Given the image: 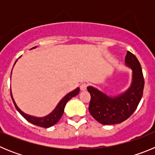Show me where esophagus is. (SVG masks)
Wrapping results in <instances>:
<instances>
[{"mask_svg": "<svg viewBox=\"0 0 155 155\" xmlns=\"http://www.w3.org/2000/svg\"><path fill=\"white\" fill-rule=\"evenodd\" d=\"M87 84L86 83H82L80 86V88L81 91H85L87 89Z\"/></svg>", "mask_w": 155, "mask_h": 155, "instance_id": "esophagus-1", "label": "esophagus"}]
</instances>
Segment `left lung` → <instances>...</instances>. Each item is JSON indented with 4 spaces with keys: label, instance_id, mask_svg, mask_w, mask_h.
I'll list each match as a JSON object with an SVG mask.
<instances>
[{
    "label": "left lung",
    "instance_id": "8db88e82",
    "mask_svg": "<svg viewBox=\"0 0 155 155\" xmlns=\"http://www.w3.org/2000/svg\"><path fill=\"white\" fill-rule=\"evenodd\" d=\"M126 66L132 70V82L125 92L109 96L92 86L87 87L91 94L89 110L94 120L103 125L120 124L130 117L136 110L143 95L144 79L140 64L137 58L127 51Z\"/></svg>",
    "mask_w": 155,
    "mask_h": 155
}]
</instances>
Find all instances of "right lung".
I'll list each match as a JSON object with an SVG mask.
<instances>
[{
	"label": "right lung",
	"instance_id": "obj_1",
	"mask_svg": "<svg viewBox=\"0 0 155 155\" xmlns=\"http://www.w3.org/2000/svg\"><path fill=\"white\" fill-rule=\"evenodd\" d=\"M34 48L35 47L31 48V49H34ZM79 91H80V88H79V87H77L76 89L69 92L68 94H66L65 96L60 101L58 105H57V107L53 109V112H52L51 113H50L49 115H47V116H43V117H35V116H30V115L25 113L24 112H22L21 109L18 107L17 105H16L15 102V100H14L13 97H12V91H11V96H12L14 105L15 106L18 112V113L27 120V121H28L29 123H31V124H34V125L38 126V127H43V128H49V127H52V126H53L54 124H57V122L60 120V119L61 118V116L64 114V108H65V105L66 104H67V102H68L71 98H73V97L76 96L77 94H78Z\"/></svg>",
	"mask_w": 155,
	"mask_h": 155
}]
</instances>
